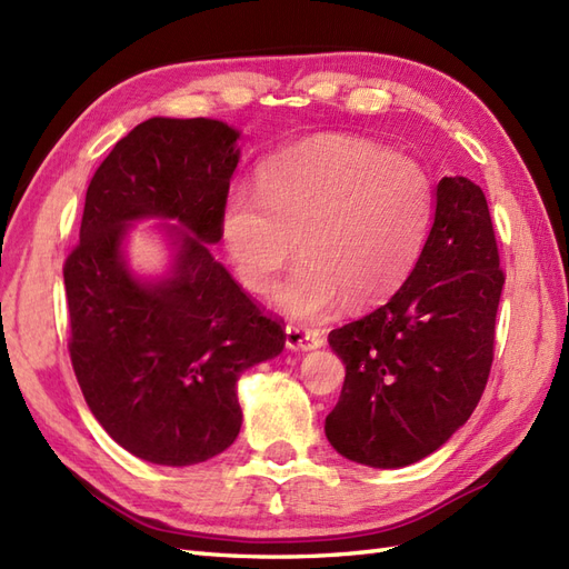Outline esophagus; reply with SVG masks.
<instances>
[{
	"label": "esophagus",
	"instance_id": "1",
	"mask_svg": "<svg viewBox=\"0 0 569 569\" xmlns=\"http://www.w3.org/2000/svg\"><path fill=\"white\" fill-rule=\"evenodd\" d=\"M284 335H287V347L295 349V351H311V349H318L322 345L320 332L311 330V328L287 326Z\"/></svg>",
	"mask_w": 569,
	"mask_h": 569
}]
</instances>
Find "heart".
Segmentation results:
<instances>
[{"instance_id": "b5f03b06", "label": "heart", "mask_w": 569, "mask_h": 569, "mask_svg": "<svg viewBox=\"0 0 569 569\" xmlns=\"http://www.w3.org/2000/svg\"><path fill=\"white\" fill-rule=\"evenodd\" d=\"M433 189L423 167L359 138L328 136L270 158L258 191L234 183L220 234L239 282L266 291L299 243L301 258L274 284L278 311L318 320L373 303L402 282L426 243Z\"/></svg>"}]
</instances>
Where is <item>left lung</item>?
<instances>
[{
  "label": "left lung",
  "instance_id": "1",
  "mask_svg": "<svg viewBox=\"0 0 569 569\" xmlns=\"http://www.w3.org/2000/svg\"><path fill=\"white\" fill-rule=\"evenodd\" d=\"M505 274L481 187H436L431 232L395 295L328 335L345 386L326 419L332 448L376 469L409 467L448 442L479 405Z\"/></svg>",
  "mask_w": 569,
  "mask_h": 569
}]
</instances>
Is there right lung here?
I'll list each match as a JSON object with an SVG mask.
<instances>
[{
	"label": "right lung",
	"mask_w": 569,
	"mask_h": 569,
	"mask_svg": "<svg viewBox=\"0 0 569 569\" xmlns=\"http://www.w3.org/2000/svg\"><path fill=\"white\" fill-rule=\"evenodd\" d=\"M220 119L152 117L102 160L86 191L81 243L64 266L71 363L98 423L131 455L191 467L239 436L237 382L284 349L210 247L241 150ZM158 219L162 276L128 266L132 224Z\"/></svg>",
	"instance_id": "1"
}]
</instances>
